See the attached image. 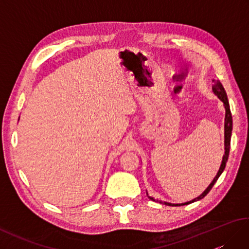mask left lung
Segmentation results:
<instances>
[{
	"label": "left lung",
	"mask_w": 249,
	"mask_h": 249,
	"mask_svg": "<svg viewBox=\"0 0 249 249\" xmlns=\"http://www.w3.org/2000/svg\"><path fill=\"white\" fill-rule=\"evenodd\" d=\"M213 91L214 93L217 95L218 98L221 100V102L224 103L225 105V108H226V116H225V155L223 157V161H221V166L219 168V171L217 173V176H216L213 179V182L210 184V186L204 190V193L202 195H200L199 197H197L196 199L189 201V202L186 203H181V204H172V203H168L165 202L166 205H170V206H178V205H186L189 203H193L195 201H198L201 200L202 198H204L206 195L210 193V190L212 189V187L214 186V184L217 181L218 178L220 177V174L223 173L224 169L226 167V162L228 160V157H229V152H230V141H231V134H232V115H231V111H230V107H229V102H228V98H227V94L225 89L223 87V84L220 83L219 80H213ZM147 195V193H146ZM149 197V196H147ZM149 199L155 201L152 197H149Z\"/></svg>",
	"instance_id": "left-lung-1"
}]
</instances>
